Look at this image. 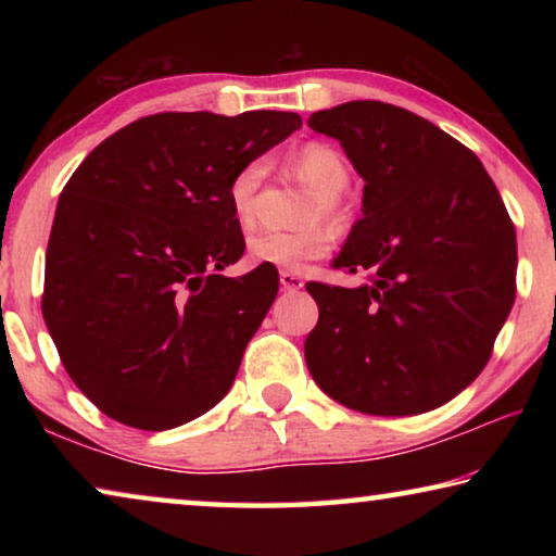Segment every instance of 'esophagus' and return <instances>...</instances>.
<instances>
[{
	"label": "esophagus",
	"mask_w": 556,
	"mask_h": 556,
	"mask_svg": "<svg viewBox=\"0 0 556 556\" xmlns=\"http://www.w3.org/2000/svg\"><path fill=\"white\" fill-rule=\"evenodd\" d=\"M279 285L285 291H299L304 289V279L294 275V271H279Z\"/></svg>",
	"instance_id": "obj_1"
}]
</instances>
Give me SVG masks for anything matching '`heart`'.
I'll list each match as a JSON object with an SVG mask.
<instances>
[{"label": "heart", "mask_w": 556, "mask_h": 556, "mask_svg": "<svg viewBox=\"0 0 556 556\" xmlns=\"http://www.w3.org/2000/svg\"><path fill=\"white\" fill-rule=\"evenodd\" d=\"M267 159H250L235 168L228 181V205L240 228H252L257 218L260 188L267 178ZM294 174L312 186L316 199L308 205L306 220L338 218L341 215V193L351 184V166L336 147L326 142H308L291 156ZM333 244V230L328 225H312L296 232L265 230L248 242V257L255 265L277 267L285 271H301L308 262L324 257Z\"/></svg>", "instance_id": "obj_1"}]
</instances>
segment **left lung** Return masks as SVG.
Returning <instances> with one entry per match:
<instances>
[{
    "instance_id": "8db88e82",
    "label": "left lung",
    "mask_w": 556,
    "mask_h": 556,
    "mask_svg": "<svg viewBox=\"0 0 556 556\" xmlns=\"http://www.w3.org/2000/svg\"><path fill=\"white\" fill-rule=\"evenodd\" d=\"M308 127L341 142L363 176V218L333 260L361 287L308 281L318 324L312 378L355 412L409 417L466 390L515 301L510 215L478 156L409 110L353 100Z\"/></svg>"
}]
</instances>
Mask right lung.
<instances>
[{
  "label": "right lung",
  "instance_id": "right-lung-1",
  "mask_svg": "<svg viewBox=\"0 0 556 556\" xmlns=\"http://www.w3.org/2000/svg\"><path fill=\"white\" fill-rule=\"evenodd\" d=\"M301 127L296 112H159L86 156L55 208L41 312L78 390L119 425L164 431L215 407L277 296L228 205L235 168Z\"/></svg>",
  "mask_w": 556,
  "mask_h": 556
}]
</instances>
